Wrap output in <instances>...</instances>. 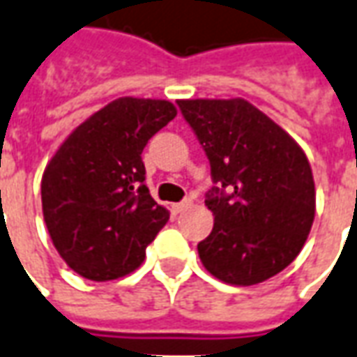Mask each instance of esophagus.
Here are the masks:
<instances>
[{
	"instance_id": "esophagus-1",
	"label": "esophagus",
	"mask_w": 357,
	"mask_h": 357,
	"mask_svg": "<svg viewBox=\"0 0 357 357\" xmlns=\"http://www.w3.org/2000/svg\"><path fill=\"white\" fill-rule=\"evenodd\" d=\"M191 206V199H183L181 203H176V204H172V213L174 214H181L185 208H189Z\"/></svg>"
}]
</instances>
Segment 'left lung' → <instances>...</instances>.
<instances>
[{"mask_svg": "<svg viewBox=\"0 0 357 357\" xmlns=\"http://www.w3.org/2000/svg\"><path fill=\"white\" fill-rule=\"evenodd\" d=\"M211 162L214 214L199 241L201 263L236 286L265 282L296 257L315 218V183L305 153L282 127L243 98L178 100Z\"/></svg>", "mask_w": 357, "mask_h": 357, "instance_id": "8db88e82", "label": "left lung"}]
</instances>
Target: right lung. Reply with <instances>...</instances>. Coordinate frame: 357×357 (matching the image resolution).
<instances>
[{
  "label": "right lung",
  "instance_id": "add662e5",
  "mask_svg": "<svg viewBox=\"0 0 357 357\" xmlns=\"http://www.w3.org/2000/svg\"><path fill=\"white\" fill-rule=\"evenodd\" d=\"M168 100L118 98L67 137L42 176V213L57 253L89 280L133 273L170 213L144 185L141 154L176 118Z\"/></svg>",
  "mask_w": 357,
  "mask_h": 357
}]
</instances>
